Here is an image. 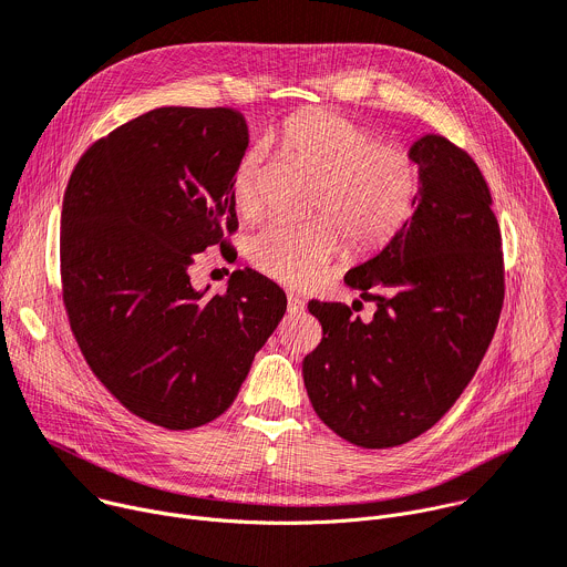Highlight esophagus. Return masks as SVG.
Instances as JSON below:
<instances>
[{
  "label": "esophagus",
  "instance_id": "esophagus-1",
  "mask_svg": "<svg viewBox=\"0 0 567 567\" xmlns=\"http://www.w3.org/2000/svg\"><path fill=\"white\" fill-rule=\"evenodd\" d=\"M287 307H289L291 315H302L305 312V300L300 296H296V293H289L287 296Z\"/></svg>",
  "mask_w": 567,
  "mask_h": 567
}]
</instances>
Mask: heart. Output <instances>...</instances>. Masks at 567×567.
Here are the masks:
<instances>
[{
	"label": "heart",
	"mask_w": 567,
	"mask_h": 567,
	"mask_svg": "<svg viewBox=\"0 0 567 567\" xmlns=\"http://www.w3.org/2000/svg\"><path fill=\"white\" fill-rule=\"evenodd\" d=\"M274 142L321 176L312 221L276 219L248 239V260L269 278L305 287L317 282L343 250L386 244L414 213L421 169L395 142H380L371 126L332 111H298L282 120ZM239 215L252 217L265 200V151L241 153L230 181Z\"/></svg>",
	"instance_id": "1"
}]
</instances>
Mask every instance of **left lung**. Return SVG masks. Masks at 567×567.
Masks as SVG:
<instances>
[{
	"mask_svg": "<svg viewBox=\"0 0 567 567\" xmlns=\"http://www.w3.org/2000/svg\"><path fill=\"white\" fill-rule=\"evenodd\" d=\"M421 167L416 213L346 285L375 302L310 300L323 328L302 359L319 419L359 447H393L427 432L473 380L504 302L493 198L477 163L441 135L411 146Z\"/></svg>",
	"mask_w": 567,
	"mask_h": 567,
	"instance_id": "obj_1",
	"label": "left lung"
}]
</instances>
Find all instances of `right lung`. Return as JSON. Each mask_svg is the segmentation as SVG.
<instances>
[{"instance_id":"1","label":"right lung","mask_w":567,"mask_h":567,"mask_svg":"<svg viewBox=\"0 0 567 567\" xmlns=\"http://www.w3.org/2000/svg\"><path fill=\"white\" fill-rule=\"evenodd\" d=\"M248 146L233 109H156L96 140L61 215V287L94 378L133 416L194 430L233 404L280 323L285 291L235 271L226 293L189 282L196 255L237 233L230 181Z\"/></svg>"}]
</instances>
